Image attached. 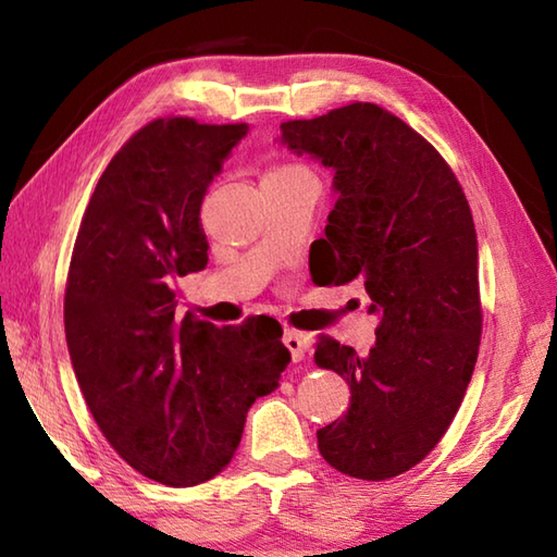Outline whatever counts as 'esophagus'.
<instances>
[{"label": "esophagus", "mask_w": 557, "mask_h": 557, "mask_svg": "<svg viewBox=\"0 0 557 557\" xmlns=\"http://www.w3.org/2000/svg\"><path fill=\"white\" fill-rule=\"evenodd\" d=\"M285 345L292 354V361H301L306 357V339L301 333H297V330H285Z\"/></svg>", "instance_id": "34e87169"}]
</instances>
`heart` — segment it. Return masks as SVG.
<instances>
[{"label":"heart","mask_w":557,"mask_h":557,"mask_svg":"<svg viewBox=\"0 0 557 557\" xmlns=\"http://www.w3.org/2000/svg\"><path fill=\"white\" fill-rule=\"evenodd\" d=\"M294 170H301V168H282V170H275V172H294Z\"/></svg>","instance_id":"heart-1"}]
</instances>
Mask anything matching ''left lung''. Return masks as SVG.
Here are the masks:
<instances>
[{
  "label": "left lung",
  "instance_id": "1",
  "mask_svg": "<svg viewBox=\"0 0 557 557\" xmlns=\"http://www.w3.org/2000/svg\"><path fill=\"white\" fill-rule=\"evenodd\" d=\"M280 132L287 150L333 170L337 203L318 248V280L361 282L377 315L363 357L327 335L315 342V363L351 389L345 417L318 431V449L342 474L393 479L445 435L474 373V220L441 152L377 104L354 102Z\"/></svg>",
  "mask_w": 557,
  "mask_h": 557
}]
</instances>
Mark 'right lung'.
Returning a JSON list of instances; mask_svg holds the SVG:
<instances>
[{
    "mask_svg": "<svg viewBox=\"0 0 557 557\" xmlns=\"http://www.w3.org/2000/svg\"><path fill=\"white\" fill-rule=\"evenodd\" d=\"M246 124L140 128L102 172L71 253L64 330L102 435L140 474L184 488L230 465L253 401L292 361L282 327L176 313V277L208 265L200 206Z\"/></svg>",
    "mask_w": 557,
    "mask_h": 557,
    "instance_id": "add662e5",
    "label": "right lung"
}]
</instances>
